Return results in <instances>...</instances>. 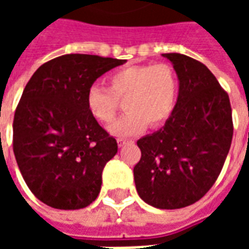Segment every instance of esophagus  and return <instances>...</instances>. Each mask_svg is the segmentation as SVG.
<instances>
[{
    "label": "esophagus",
    "mask_w": 249,
    "mask_h": 249,
    "mask_svg": "<svg viewBox=\"0 0 249 249\" xmlns=\"http://www.w3.org/2000/svg\"><path fill=\"white\" fill-rule=\"evenodd\" d=\"M119 146H124L126 142H129V140H126V139H119Z\"/></svg>",
    "instance_id": "34e87169"
}]
</instances>
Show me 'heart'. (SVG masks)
<instances>
[{
  "label": "heart",
  "instance_id": "1",
  "mask_svg": "<svg viewBox=\"0 0 249 249\" xmlns=\"http://www.w3.org/2000/svg\"><path fill=\"white\" fill-rule=\"evenodd\" d=\"M178 80L168 64L135 65L112 73L108 88L93 84L85 93V104L93 119L108 124L124 100L126 113L109 125L116 136L126 137L149 125L159 128L167 123L176 108Z\"/></svg>",
  "mask_w": 249,
  "mask_h": 249
}]
</instances>
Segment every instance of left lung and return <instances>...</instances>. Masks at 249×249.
<instances>
[{
  "mask_svg": "<svg viewBox=\"0 0 249 249\" xmlns=\"http://www.w3.org/2000/svg\"><path fill=\"white\" fill-rule=\"evenodd\" d=\"M162 56L178 77V103L161 129L137 141L141 159L133 175L146 204L178 209L198 201L217 180L233 123L228 93L207 66L180 53Z\"/></svg>",
  "mask_w": 249,
  "mask_h": 249,
  "instance_id": "left-lung-1",
  "label": "left lung"
}]
</instances>
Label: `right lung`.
Listing matches in <instances>:
<instances>
[{"mask_svg":"<svg viewBox=\"0 0 249 249\" xmlns=\"http://www.w3.org/2000/svg\"><path fill=\"white\" fill-rule=\"evenodd\" d=\"M125 60L64 54L26 84L13 121V152L32 193L52 208H85L97 198L117 141L93 119L88 88Z\"/></svg>","mask_w":249,"mask_h":249,"instance_id":"1","label":"right lung"}]
</instances>
